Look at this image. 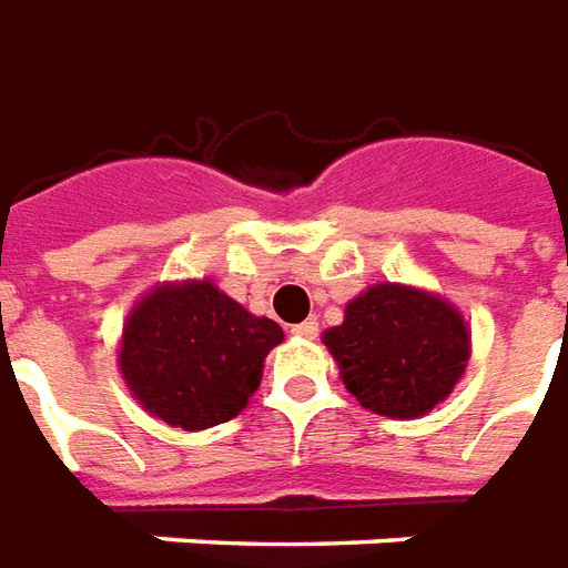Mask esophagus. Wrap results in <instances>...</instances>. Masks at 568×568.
Segmentation results:
<instances>
[{
    "mask_svg": "<svg viewBox=\"0 0 568 568\" xmlns=\"http://www.w3.org/2000/svg\"><path fill=\"white\" fill-rule=\"evenodd\" d=\"M293 336H300V339H315L317 336L315 317H308V321H303V324H296V327H293Z\"/></svg>",
    "mask_w": 568,
    "mask_h": 568,
    "instance_id": "esophagus-1",
    "label": "esophagus"
}]
</instances>
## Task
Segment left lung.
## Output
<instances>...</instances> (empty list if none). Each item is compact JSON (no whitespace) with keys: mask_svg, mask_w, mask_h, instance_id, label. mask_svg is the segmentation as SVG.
<instances>
[{"mask_svg":"<svg viewBox=\"0 0 568 568\" xmlns=\"http://www.w3.org/2000/svg\"><path fill=\"white\" fill-rule=\"evenodd\" d=\"M342 385L369 413L419 419L444 404L470 361V324L440 293L379 281L324 329Z\"/></svg>","mask_w":568,"mask_h":568,"instance_id":"8db88e82","label":"left lung"}]
</instances>
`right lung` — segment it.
Returning a JSON list of instances; mask_svg holds the SVG:
<instances>
[{
    "instance_id": "right-lung-1",
    "label": "right lung",
    "mask_w": 568,
    "mask_h": 568,
    "mask_svg": "<svg viewBox=\"0 0 568 568\" xmlns=\"http://www.w3.org/2000/svg\"><path fill=\"white\" fill-rule=\"evenodd\" d=\"M281 342L272 317L247 312L207 277L162 281L124 317L119 369L149 416L204 432L247 406Z\"/></svg>"
}]
</instances>
